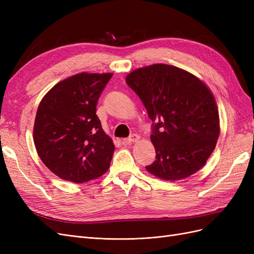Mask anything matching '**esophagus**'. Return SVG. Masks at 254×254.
Listing matches in <instances>:
<instances>
[{"label": "esophagus", "instance_id": "1", "mask_svg": "<svg viewBox=\"0 0 254 254\" xmlns=\"http://www.w3.org/2000/svg\"><path fill=\"white\" fill-rule=\"evenodd\" d=\"M139 139H140V135H139V134H135V133H133V134L130 135V136L128 137V139L124 140V143H128V144H130V143H134V142H137V141H139Z\"/></svg>", "mask_w": 254, "mask_h": 254}]
</instances>
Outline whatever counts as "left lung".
I'll return each mask as SVG.
<instances>
[{"label": "left lung", "mask_w": 254, "mask_h": 254, "mask_svg": "<svg viewBox=\"0 0 254 254\" xmlns=\"http://www.w3.org/2000/svg\"><path fill=\"white\" fill-rule=\"evenodd\" d=\"M126 82L152 121L156 161L146 170L164 180H180L200 170L220 131L210 89L195 75L163 64L137 68Z\"/></svg>", "instance_id": "1"}]
</instances>
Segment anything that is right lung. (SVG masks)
<instances>
[{
    "label": "right lung",
    "mask_w": 254,
    "mask_h": 254,
    "mask_svg": "<svg viewBox=\"0 0 254 254\" xmlns=\"http://www.w3.org/2000/svg\"><path fill=\"white\" fill-rule=\"evenodd\" d=\"M111 73H80L55 84L38 107L34 142L44 165L76 183L104 175L114 144L96 115V105Z\"/></svg>",
    "instance_id": "1"
}]
</instances>
